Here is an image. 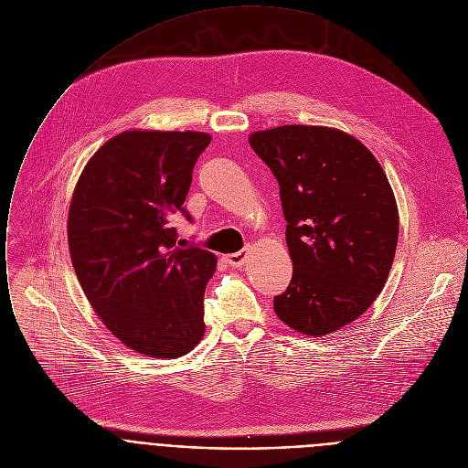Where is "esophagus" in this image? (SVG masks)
Returning <instances> with one entry per match:
<instances>
[{
  "label": "esophagus",
  "instance_id": "34e87169",
  "mask_svg": "<svg viewBox=\"0 0 468 468\" xmlns=\"http://www.w3.org/2000/svg\"><path fill=\"white\" fill-rule=\"evenodd\" d=\"M223 258H225V261H227L229 265L239 267V265H243V263L247 261V258H249V249H243V250H238V252H232V254H225Z\"/></svg>",
  "mask_w": 468,
  "mask_h": 468
}]
</instances>
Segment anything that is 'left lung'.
<instances>
[{
	"label": "left lung",
	"mask_w": 468,
	"mask_h": 468,
	"mask_svg": "<svg viewBox=\"0 0 468 468\" xmlns=\"http://www.w3.org/2000/svg\"><path fill=\"white\" fill-rule=\"evenodd\" d=\"M280 186L293 261L278 319L306 335L352 323L384 290L399 241L391 184L361 142L337 129L284 125L252 133Z\"/></svg>",
	"instance_id": "8db88e82"
}]
</instances>
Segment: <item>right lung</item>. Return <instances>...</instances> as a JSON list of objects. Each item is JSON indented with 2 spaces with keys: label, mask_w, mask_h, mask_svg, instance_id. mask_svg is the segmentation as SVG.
<instances>
[{
  "label": "right lung",
  "mask_w": 468,
  "mask_h": 468,
  "mask_svg": "<svg viewBox=\"0 0 468 468\" xmlns=\"http://www.w3.org/2000/svg\"><path fill=\"white\" fill-rule=\"evenodd\" d=\"M205 133L127 131L90 158L75 186L68 243L80 288L105 326L153 357L188 354L205 334L216 256L176 247L173 214L208 147Z\"/></svg>",
  "instance_id": "1"
}]
</instances>
